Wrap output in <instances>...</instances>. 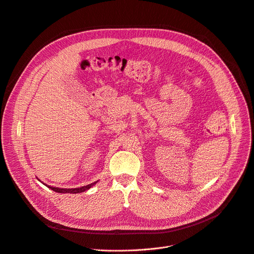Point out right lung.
<instances>
[{
  "instance_id": "add662e5",
  "label": "right lung",
  "mask_w": 254,
  "mask_h": 254,
  "mask_svg": "<svg viewBox=\"0 0 254 254\" xmlns=\"http://www.w3.org/2000/svg\"><path fill=\"white\" fill-rule=\"evenodd\" d=\"M97 182L95 183H92L90 185H87V186H83V187H80V188H74V189H59V188H55V187H50V186H47V187H49L50 189H52L53 191L55 192H58V193H71V194H76V193H82L84 191L89 190L92 186H94Z\"/></svg>"
}]
</instances>
